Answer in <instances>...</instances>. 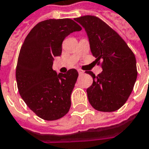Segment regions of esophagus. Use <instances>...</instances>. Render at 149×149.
I'll list each match as a JSON object with an SVG mask.
<instances>
[{
  "label": "esophagus",
  "mask_w": 149,
  "mask_h": 149,
  "mask_svg": "<svg viewBox=\"0 0 149 149\" xmlns=\"http://www.w3.org/2000/svg\"><path fill=\"white\" fill-rule=\"evenodd\" d=\"M78 74H84V71H81V69H78Z\"/></svg>",
  "instance_id": "34e87169"
}]
</instances>
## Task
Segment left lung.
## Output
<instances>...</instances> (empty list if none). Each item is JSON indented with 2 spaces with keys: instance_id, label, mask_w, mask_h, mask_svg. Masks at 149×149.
I'll list each match as a JSON object with an SVG mask.
<instances>
[{
  "instance_id": "1",
  "label": "left lung",
  "mask_w": 149,
  "mask_h": 149,
  "mask_svg": "<svg viewBox=\"0 0 149 149\" xmlns=\"http://www.w3.org/2000/svg\"><path fill=\"white\" fill-rule=\"evenodd\" d=\"M86 31L91 52L102 71L93 78L87 95L92 107L102 112L119 109L133 90L138 71L134 54L120 36L96 16L74 18Z\"/></svg>"
}]
</instances>
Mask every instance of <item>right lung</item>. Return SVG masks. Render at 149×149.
<instances>
[{
	"label": "right lung",
	"instance_id": "right-lung-1",
	"mask_svg": "<svg viewBox=\"0 0 149 149\" xmlns=\"http://www.w3.org/2000/svg\"><path fill=\"white\" fill-rule=\"evenodd\" d=\"M81 30L70 18L42 21L32 29L21 47L15 73L18 92L29 108L45 120H58L70 109L78 71L70 69L57 74L52 66L54 56L61 54L65 37Z\"/></svg>",
	"mask_w": 149,
	"mask_h": 149
}]
</instances>
